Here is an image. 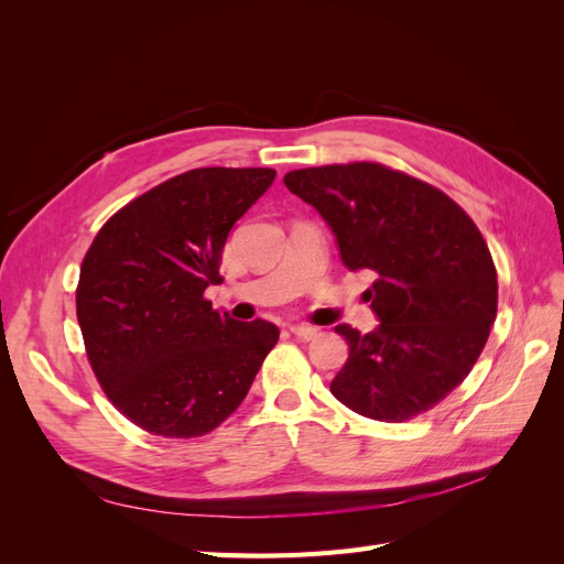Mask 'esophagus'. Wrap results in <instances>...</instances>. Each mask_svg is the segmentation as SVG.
<instances>
[{"label": "esophagus", "mask_w": 564, "mask_h": 564, "mask_svg": "<svg viewBox=\"0 0 564 564\" xmlns=\"http://www.w3.org/2000/svg\"><path fill=\"white\" fill-rule=\"evenodd\" d=\"M292 334L301 340H313L317 336V329L315 327H308V324H294L292 327Z\"/></svg>", "instance_id": "1"}]
</instances>
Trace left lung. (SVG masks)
<instances>
[{
    "instance_id": "obj_1",
    "label": "left lung",
    "mask_w": 564,
    "mask_h": 564,
    "mask_svg": "<svg viewBox=\"0 0 564 564\" xmlns=\"http://www.w3.org/2000/svg\"><path fill=\"white\" fill-rule=\"evenodd\" d=\"M284 185L327 220L348 270L377 275L367 299L379 327H336L348 360L334 398L388 423L429 412L468 377L497 319L485 237L437 187L377 162L299 169Z\"/></svg>"
}]
</instances>
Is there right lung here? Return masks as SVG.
I'll list each match as a JSON object with an SVG mask.
<instances>
[{"instance_id": "right-lung-1", "label": "right lung", "mask_w": 564, "mask_h": 564, "mask_svg": "<svg viewBox=\"0 0 564 564\" xmlns=\"http://www.w3.org/2000/svg\"><path fill=\"white\" fill-rule=\"evenodd\" d=\"M272 169L204 166L119 209L84 256L77 319L98 383L139 429L199 437L224 423L275 348L272 322L212 308L230 228Z\"/></svg>"}]
</instances>
